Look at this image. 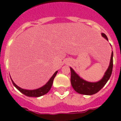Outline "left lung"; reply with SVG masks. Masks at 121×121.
Instances as JSON below:
<instances>
[{
	"label": "left lung",
	"instance_id": "obj_1",
	"mask_svg": "<svg viewBox=\"0 0 121 121\" xmlns=\"http://www.w3.org/2000/svg\"><path fill=\"white\" fill-rule=\"evenodd\" d=\"M102 35L108 40V37L105 34L102 33ZM113 54L112 52L109 67L106 71L101 80L97 82L93 83V82L85 81L84 80L79 77L78 75L76 74L73 69L70 68L71 73V82L73 89L78 93L82 95H91L99 92L105 86V84H106L107 82L108 81V80L112 75V69H113Z\"/></svg>",
	"mask_w": 121,
	"mask_h": 121
}]
</instances>
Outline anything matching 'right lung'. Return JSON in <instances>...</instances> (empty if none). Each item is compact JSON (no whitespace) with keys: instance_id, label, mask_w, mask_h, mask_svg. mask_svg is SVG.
Wrapping results in <instances>:
<instances>
[{"instance_id":"add662e5","label":"right lung","mask_w":121,"mask_h":121,"mask_svg":"<svg viewBox=\"0 0 121 121\" xmlns=\"http://www.w3.org/2000/svg\"><path fill=\"white\" fill-rule=\"evenodd\" d=\"M58 73V71L55 72V73L53 74V76L50 78V79L49 80V81L48 82L47 84H45L44 86L40 87L39 89H34V90H26V89H24L21 88L19 86H17L16 84H15L13 81L12 80V82L13 86H14L16 88H17L19 91H21L22 94H24L25 95L28 96H32V97H39V96H42V95H44L45 94H47L49 91V90L51 88V87L52 86L53 84V80L55 78L56 74Z\"/></svg>"}]
</instances>
